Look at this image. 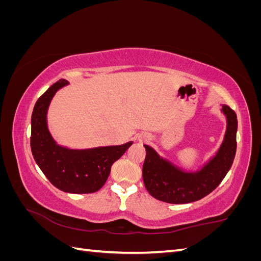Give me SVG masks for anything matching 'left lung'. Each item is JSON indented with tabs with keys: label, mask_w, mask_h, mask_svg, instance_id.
<instances>
[{
	"label": "left lung",
	"mask_w": 261,
	"mask_h": 261,
	"mask_svg": "<svg viewBox=\"0 0 261 261\" xmlns=\"http://www.w3.org/2000/svg\"><path fill=\"white\" fill-rule=\"evenodd\" d=\"M226 116V132L216 155L196 172H184L163 159L147 145L143 167L144 184L155 199L169 203H188L206 197L219 186L230 171L236 153L238 116L226 105H222Z\"/></svg>",
	"instance_id": "obj_1"
}]
</instances>
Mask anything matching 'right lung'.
<instances>
[{"instance_id":"right-lung-1","label":"right lung","mask_w":261,"mask_h":261,"mask_svg":"<svg viewBox=\"0 0 261 261\" xmlns=\"http://www.w3.org/2000/svg\"><path fill=\"white\" fill-rule=\"evenodd\" d=\"M68 85L65 80L53 84L36 102L31 115L30 146L34 159L51 184L65 193L90 194L107 181L112 164L133 141L120 146L68 149L55 143L46 124V113L55 92Z\"/></svg>"}]
</instances>
